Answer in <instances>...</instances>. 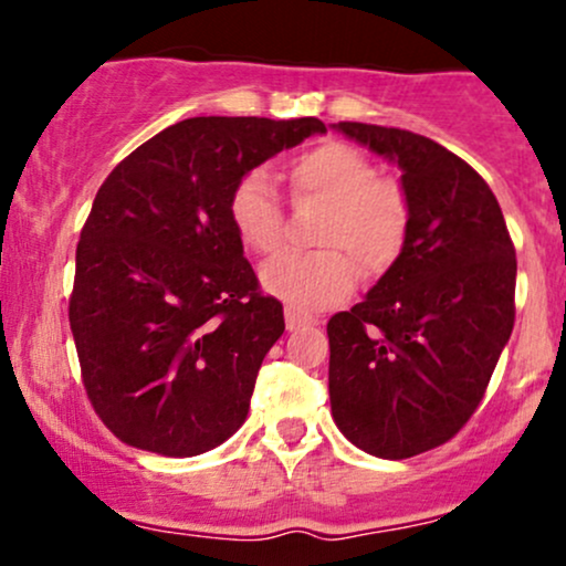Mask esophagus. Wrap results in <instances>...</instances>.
<instances>
[{
  "label": "esophagus",
  "instance_id": "1",
  "mask_svg": "<svg viewBox=\"0 0 566 566\" xmlns=\"http://www.w3.org/2000/svg\"><path fill=\"white\" fill-rule=\"evenodd\" d=\"M284 324H287V329H301V327H308V324H316V319L287 305V308H284Z\"/></svg>",
  "mask_w": 566,
  "mask_h": 566
}]
</instances>
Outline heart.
<instances>
[{
  "instance_id": "obj_1",
  "label": "heart",
  "mask_w": 566,
  "mask_h": 566,
  "mask_svg": "<svg viewBox=\"0 0 566 566\" xmlns=\"http://www.w3.org/2000/svg\"><path fill=\"white\" fill-rule=\"evenodd\" d=\"M290 197L327 201L316 252H282L261 269L263 287L297 311L340 303L359 279L382 274L401 255L412 223L407 188L375 172L373 159L343 140H324L284 165ZM229 220L250 252L269 255L284 239V210L263 172H247L229 197ZM360 263L356 264L355 261Z\"/></svg>"
}]
</instances>
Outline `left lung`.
<instances>
[{"label":"left lung","instance_id":"obj_1","mask_svg":"<svg viewBox=\"0 0 566 566\" xmlns=\"http://www.w3.org/2000/svg\"><path fill=\"white\" fill-rule=\"evenodd\" d=\"M401 167L412 223L361 303L327 322L337 428L375 458L450 441L482 405L516 319V250L469 161L409 129L337 122Z\"/></svg>","mask_w":566,"mask_h":566}]
</instances>
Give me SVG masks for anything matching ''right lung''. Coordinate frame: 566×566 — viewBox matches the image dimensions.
<instances>
[{
    "instance_id": "right-lung-1",
    "label": "right lung",
    "mask_w": 566,
    "mask_h": 566,
    "mask_svg": "<svg viewBox=\"0 0 566 566\" xmlns=\"http://www.w3.org/2000/svg\"><path fill=\"white\" fill-rule=\"evenodd\" d=\"M314 116H193L97 188L76 244L69 322L97 418L138 450L191 458L244 423L284 311L263 295L229 220L231 188Z\"/></svg>"
}]
</instances>
